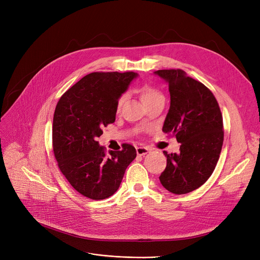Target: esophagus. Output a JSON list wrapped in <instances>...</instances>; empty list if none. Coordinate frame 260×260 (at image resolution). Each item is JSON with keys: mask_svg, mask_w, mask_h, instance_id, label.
Listing matches in <instances>:
<instances>
[{"mask_svg": "<svg viewBox=\"0 0 260 260\" xmlns=\"http://www.w3.org/2000/svg\"><path fill=\"white\" fill-rule=\"evenodd\" d=\"M136 152H137V155H139V156H144L149 152V149L144 146H138L137 148H136Z\"/></svg>", "mask_w": 260, "mask_h": 260, "instance_id": "obj_1", "label": "esophagus"}]
</instances>
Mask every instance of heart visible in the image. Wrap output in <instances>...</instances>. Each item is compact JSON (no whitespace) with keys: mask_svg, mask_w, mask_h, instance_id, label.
Returning a JSON list of instances; mask_svg holds the SVG:
<instances>
[{"mask_svg":"<svg viewBox=\"0 0 260 260\" xmlns=\"http://www.w3.org/2000/svg\"><path fill=\"white\" fill-rule=\"evenodd\" d=\"M140 97H141V100L144 103L151 101L153 99H156V98H160L162 97V94L159 90L155 89L154 87H151V86H143L140 88ZM126 100V94H122L119 97L118 101H117V111H120L123 103L125 102Z\"/></svg>","mask_w":260,"mask_h":260,"instance_id":"heart-1","label":"heart"}]
</instances>
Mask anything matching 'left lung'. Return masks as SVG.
I'll return each mask as SVG.
<instances>
[{"instance_id":"obj_1","label":"left lung","mask_w":260,"mask_h":260,"mask_svg":"<svg viewBox=\"0 0 260 260\" xmlns=\"http://www.w3.org/2000/svg\"><path fill=\"white\" fill-rule=\"evenodd\" d=\"M169 84L171 105L162 131L181 143L178 154L163 152L160 175L169 192L182 195L200 187L213 174L223 143V122L213 92L182 70L155 72Z\"/></svg>"}]
</instances>
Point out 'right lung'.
I'll return each instance as SVG.
<instances>
[{
  "label": "right lung",
  "instance_id": "add662e5",
  "mask_svg": "<svg viewBox=\"0 0 260 260\" xmlns=\"http://www.w3.org/2000/svg\"><path fill=\"white\" fill-rule=\"evenodd\" d=\"M138 75L91 73L60 98L52 122V147L58 167L71 185L92 200L114 195L126 168L137 156L131 144L121 151L99 145L102 128L116 120L117 101Z\"/></svg>",
  "mask_w": 260,
  "mask_h": 260
}]
</instances>
